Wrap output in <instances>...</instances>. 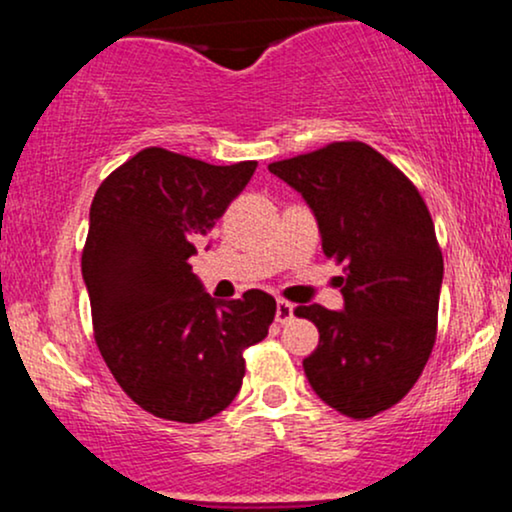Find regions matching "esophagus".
I'll return each instance as SVG.
<instances>
[{"label": "esophagus", "mask_w": 512, "mask_h": 512, "mask_svg": "<svg viewBox=\"0 0 512 512\" xmlns=\"http://www.w3.org/2000/svg\"><path fill=\"white\" fill-rule=\"evenodd\" d=\"M291 320H293V303L279 298V301H276V322H279V325H286V322Z\"/></svg>", "instance_id": "obj_1"}]
</instances>
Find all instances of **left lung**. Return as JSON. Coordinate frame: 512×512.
Returning <instances> with one entry per match:
<instances>
[{"instance_id":"left-lung-1","label":"left lung","mask_w":512,"mask_h":512,"mask_svg":"<svg viewBox=\"0 0 512 512\" xmlns=\"http://www.w3.org/2000/svg\"><path fill=\"white\" fill-rule=\"evenodd\" d=\"M269 170L313 209L322 252L344 264V310L298 305L320 332L303 361L315 395L363 421L414 387L438 334L443 284L431 211L416 185L373 146L332 142Z\"/></svg>"}]
</instances>
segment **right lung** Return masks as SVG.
Instances as JSON below:
<instances>
[{"label":"right lung","instance_id":"right-lung-1","mask_svg":"<svg viewBox=\"0 0 512 512\" xmlns=\"http://www.w3.org/2000/svg\"><path fill=\"white\" fill-rule=\"evenodd\" d=\"M149 146L98 187L81 272L93 337L125 395L166 421L199 424L238 395L245 349L267 337L269 293L216 301L192 274L195 245L255 173Z\"/></svg>","mask_w":512,"mask_h":512}]
</instances>
